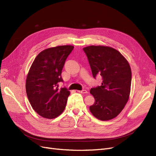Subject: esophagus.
Here are the masks:
<instances>
[{"instance_id": "1", "label": "esophagus", "mask_w": 156, "mask_h": 156, "mask_svg": "<svg viewBox=\"0 0 156 156\" xmlns=\"http://www.w3.org/2000/svg\"><path fill=\"white\" fill-rule=\"evenodd\" d=\"M79 93H88V91L86 90H79L77 91Z\"/></svg>"}]
</instances>
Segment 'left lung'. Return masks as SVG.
<instances>
[{"instance_id": "left-lung-1", "label": "left lung", "mask_w": 156, "mask_h": 156, "mask_svg": "<svg viewBox=\"0 0 156 156\" xmlns=\"http://www.w3.org/2000/svg\"><path fill=\"white\" fill-rule=\"evenodd\" d=\"M93 78H102L101 86L92 88L90 93L95 103L90 107L98 120H109L120 113L130 95L132 73L128 61L116 49L105 46H89L83 48Z\"/></svg>"}]
</instances>
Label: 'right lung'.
Returning a JSON list of instances; mask_svg holds the SVG:
<instances>
[{"mask_svg": "<svg viewBox=\"0 0 156 156\" xmlns=\"http://www.w3.org/2000/svg\"><path fill=\"white\" fill-rule=\"evenodd\" d=\"M74 47L58 46L41 51L31 65L26 79L27 95L31 106L43 118H56L65 110L70 91L64 87L61 72Z\"/></svg>", "mask_w": 156, "mask_h": 156, "instance_id": "1", "label": "right lung"}]
</instances>
